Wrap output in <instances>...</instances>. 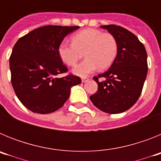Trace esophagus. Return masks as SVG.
<instances>
[{"label": "esophagus", "mask_w": 161, "mask_h": 161, "mask_svg": "<svg viewBox=\"0 0 161 161\" xmlns=\"http://www.w3.org/2000/svg\"><path fill=\"white\" fill-rule=\"evenodd\" d=\"M88 80H89V78H88V77H82L81 78V81L83 82V83L88 81Z\"/></svg>", "instance_id": "34e87169"}]
</instances>
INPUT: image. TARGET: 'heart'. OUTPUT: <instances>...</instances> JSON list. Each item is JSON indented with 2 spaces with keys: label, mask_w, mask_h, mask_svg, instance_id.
Segmentation results:
<instances>
[{
  "label": "heart",
  "mask_w": 161,
  "mask_h": 161,
  "mask_svg": "<svg viewBox=\"0 0 161 161\" xmlns=\"http://www.w3.org/2000/svg\"><path fill=\"white\" fill-rule=\"evenodd\" d=\"M72 41L71 44L61 42L58 47V54L65 64L74 66L84 52L85 59L72 69L76 76L85 77L97 68L106 69L117 56V40L109 33L89 28L72 35Z\"/></svg>",
  "instance_id": "b5f03b06"
}]
</instances>
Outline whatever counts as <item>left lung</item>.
Returning <instances> with one entry per match:
<instances>
[{
  "label": "left lung",
  "mask_w": 161,
  "mask_h": 161,
  "mask_svg": "<svg viewBox=\"0 0 161 161\" xmlns=\"http://www.w3.org/2000/svg\"><path fill=\"white\" fill-rule=\"evenodd\" d=\"M101 27L116 38L118 54L106 72L93 77L98 89L89 98L102 111L119 114L134 106L141 94L147 73V52L139 38L125 28L116 25ZM100 77L106 80L100 82Z\"/></svg>",
  "instance_id": "8db88e82"
}]
</instances>
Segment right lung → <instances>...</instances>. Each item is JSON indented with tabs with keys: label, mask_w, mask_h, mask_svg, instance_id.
Masks as SVG:
<instances>
[{
	"label": "right lung",
	"mask_w": 161,
	"mask_h": 161,
	"mask_svg": "<svg viewBox=\"0 0 161 161\" xmlns=\"http://www.w3.org/2000/svg\"><path fill=\"white\" fill-rule=\"evenodd\" d=\"M79 26L46 25L37 28L15 43L9 58L11 82L20 102L38 114H50L64 106L71 88L81 82L68 75L58 54V47Z\"/></svg>",
	"instance_id": "add662e5"
}]
</instances>
